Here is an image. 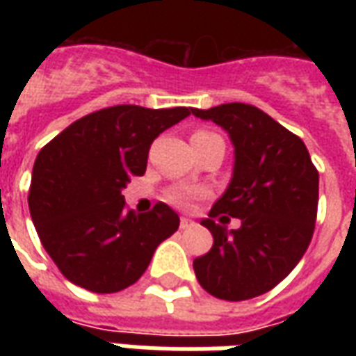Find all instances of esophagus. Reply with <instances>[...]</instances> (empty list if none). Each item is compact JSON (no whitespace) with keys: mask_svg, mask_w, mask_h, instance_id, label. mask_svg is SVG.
Instances as JSON below:
<instances>
[{"mask_svg":"<svg viewBox=\"0 0 356 356\" xmlns=\"http://www.w3.org/2000/svg\"><path fill=\"white\" fill-rule=\"evenodd\" d=\"M193 225H194L193 219H188V217H181V223H179V227H181L183 231H185V229H188V227H193Z\"/></svg>","mask_w":356,"mask_h":356,"instance_id":"obj_1","label":"esophagus"}]
</instances>
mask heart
<instances>
[{
    "label": "heart",
    "mask_w": 356,
    "mask_h": 356,
    "mask_svg": "<svg viewBox=\"0 0 356 356\" xmlns=\"http://www.w3.org/2000/svg\"><path fill=\"white\" fill-rule=\"evenodd\" d=\"M211 137H219V135L208 131V129H198V131L193 135V139H211ZM200 194H202L200 191H196V188L177 186V188L170 191V194H168V200H170L171 204L179 206V208H188V206H191V204H193Z\"/></svg>",
    "instance_id": "b5f03b06"
}]
</instances>
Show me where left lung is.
I'll return each mask as SVG.
<instances>
[{"label": "left lung", "instance_id": "obj_1", "mask_svg": "<svg viewBox=\"0 0 356 356\" xmlns=\"http://www.w3.org/2000/svg\"><path fill=\"white\" fill-rule=\"evenodd\" d=\"M229 133L234 170L225 194L202 225L213 246L194 259L204 290L227 301L267 293L290 275L311 244L318 208V171L305 143L263 110L244 102L191 108ZM241 219L227 232L215 223Z\"/></svg>", "mask_w": 356, "mask_h": 356}]
</instances>
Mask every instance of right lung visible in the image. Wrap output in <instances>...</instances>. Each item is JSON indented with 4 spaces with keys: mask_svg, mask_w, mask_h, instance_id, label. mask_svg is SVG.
<instances>
[{
    "mask_svg": "<svg viewBox=\"0 0 356 356\" xmlns=\"http://www.w3.org/2000/svg\"><path fill=\"white\" fill-rule=\"evenodd\" d=\"M191 114L186 106L118 104L97 110L40 150L28 193L45 252L80 288L114 293L139 280L156 248L179 229L158 202L152 211L125 208L122 188L147 171L152 140Z\"/></svg>",
    "mask_w": 356,
    "mask_h": 356,
    "instance_id": "add662e5",
    "label": "right lung"
}]
</instances>
